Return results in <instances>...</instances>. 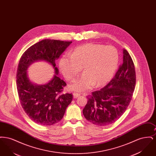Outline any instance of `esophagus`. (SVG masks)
Here are the masks:
<instances>
[{"label": "esophagus", "instance_id": "obj_1", "mask_svg": "<svg viewBox=\"0 0 156 156\" xmlns=\"http://www.w3.org/2000/svg\"><path fill=\"white\" fill-rule=\"evenodd\" d=\"M80 95H81V94H79V93H77V92H74L73 93V97L74 98H77L78 97H80Z\"/></svg>", "mask_w": 156, "mask_h": 156}]
</instances>
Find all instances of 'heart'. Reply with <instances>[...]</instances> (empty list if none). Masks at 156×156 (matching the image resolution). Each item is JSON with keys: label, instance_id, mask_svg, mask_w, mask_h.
Listing matches in <instances>:
<instances>
[{"label": "heart", "instance_id": "1", "mask_svg": "<svg viewBox=\"0 0 156 156\" xmlns=\"http://www.w3.org/2000/svg\"><path fill=\"white\" fill-rule=\"evenodd\" d=\"M119 61V52L115 47L89 43L75 48L69 57L64 55L59 60V67L68 81L74 80L82 67L83 74L70 88L83 91L96 84L101 87L107 83L115 74Z\"/></svg>", "mask_w": 156, "mask_h": 156}]
</instances>
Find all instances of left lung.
I'll list each match as a JSON object with an SVG mask.
<instances>
[{
  "instance_id": "8db88e82",
  "label": "left lung",
  "mask_w": 156,
  "mask_h": 156,
  "mask_svg": "<svg viewBox=\"0 0 156 156\" xmlns=\"http://www.w3.org/2000/svg\"><path fill=\"white\" fill-rule=\"evenodd\" d=\"M136 82L133 61L125 49L123 63L111 81L102 89L87 96L88 102L83 109L85 118L98 126H107L116 122L129 105Z\"/></svg>"
}]
</instances>
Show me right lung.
Masks as SVG:
<instances>
[{
  "mask_svg": "<svg viewBox=\"0 0 156 156\" xmlns=\"http://www.w3.org/2000/svg\"><path fill=\"white\" fill-rule=\"evenodd\" d=\"M71 43L45 39L31 45L20 59L16 74L19 101L27 115L38 125L50 126L58 122L73 100L72 94L62 93L67 83L57 76L58 69L55 67V59ZM39 59L50 62L56 74L48 84L38 86L29 81L27 69L32 62Z\"/></svg>",
  "mask_w": 156,
  "mask_h": 156,
  "instance_id": "add662e5",
  "label": "right lung"
}]
</instances>
